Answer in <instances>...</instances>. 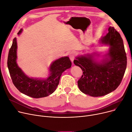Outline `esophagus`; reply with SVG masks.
I'll use <instances>...</instances> for the list:
<instances>
[{
  "mask_svg": "<svg viewBox=\"0 0 132 132\" xmlns=\"http://www.w3.org/2000/svg\"><path fill=\"white\" fill-rule=\"evenodd\" d=\"M75 55H76V53L74 52H71L69 54V58L70 59V60L71 61L72 63L73 62V60H75Z\"/></svg>",
  "mask_w": 132,
  "mask_h": 132,
  "instance_id": "34e87169",
  "label": "esophagus"
}]
</instances>
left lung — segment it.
<instances>
[{"label": "left lung", "mask_w": 132, "mask_h": 132, "mask_svg": "<svg viewBox=\"0 0 132 132\" xmlns=\"http://www.w3.org/2000/svg\"><path fill=\"white\" fill-rule=\"evenodd\" d=\"M100 42L110 46L105 59L98 62L94 58L96 53H93L77 56L73 61L83 71L78 81L80 90L93 97L105 95L117 88L127 66L122 39L113 27L109 28L108 33L102 37Z\"/></svg>", "instance_id": "obj_1"}]
</instances>
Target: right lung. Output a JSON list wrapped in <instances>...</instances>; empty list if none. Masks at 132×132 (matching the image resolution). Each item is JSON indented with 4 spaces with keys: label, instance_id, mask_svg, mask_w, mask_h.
<instances>
[{
    "label": "right lung",
    "instance_id": "obj_1",
    "mask_svg": "<svg viewBox=\"0 0 132 132\" xmlns=\"http://www.w3.org/2000/svg\"><path fill=\"white\" fill-rule=\"evenodd\" d=\"M22 31V29L19 31L18 35ZM16 53V38H14L7 60V66L11 79L14 86L21 93L34 98L46 97L52 94L58 86L62 73L71 68L72 64L69 57H62L51 64L50 73L46 79L30 78L18 65Z\"/></svg>",
    "mask_w": 132,
    "mask_h": 132
}]
</instances>
